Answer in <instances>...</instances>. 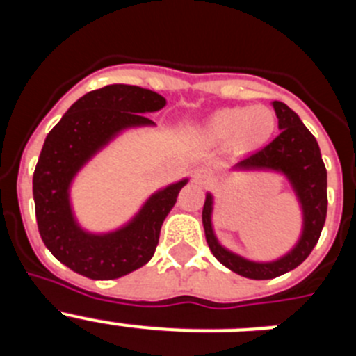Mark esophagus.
<instances>
[{
	"label": "esophagus",
	"mask_w": 356,
	"mask_h": 356,
	"mask_svg": "<svg viewBox=\"0 0 356 356\" xmlns=\"http://www.w3.org/2000/svg\"><path fill=\"white\" fill-rule=\"evenodd\" d=\"M193 180L197 185H207L210 181V172L207 169H196L193 175Z\"/></svg>",
	"instance_id": "obj_1"
}]
</instances>
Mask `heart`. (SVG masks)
Wrapping results in <instances>:
<instances>
[{
	"mask_svg": "<svg viewBox=\"0 0 356 356\" xmlns=\"http://www.w3.org/2000/svg\"><path fill=\"white\" fill-rule=\"evenodd\" d=\"M276 115L267 106H228L209 119L207 131L213 140H232L241 151H254L271 139Z\"/></svg>",
	"mask_w": 356,
	"mask_h": 356,
	"instance_id": "heart-1",
	"label": "heart"
}]
</instances>
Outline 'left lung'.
<instances>
[{"label": "left lung", "instance_id": "left-lung-1", "mask_svg": "<svg viewBox=\"0 0 356 356\" xmlns=\"http://www.w3.org/2000/svg\"><path fill=\"white\" fill-rule=\"evenodd\" d=\"M278 118V137L266 147L238 160L234 169H271L284 172L291 181L303 210V234L285 257L275 262H251L225 250L217 242L212 229V196L207 194L203 205V228L210 251L222 266L251 280H271L292 271L307 260L321 237L326 221L328 194H326V168L321 159V149L308 128L294 110L285 103L273 102Z\"/></svg>", "mask_w": 356, "mask_h": 356}]
</instances>
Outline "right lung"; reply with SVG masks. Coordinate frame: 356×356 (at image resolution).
<instances>
[{
    "label": "right lung",
    "instance_id": "obj_1",
    "mask_svg": "<svg viewBox=\"0 0 356 356\" xmlns=\"http://www.w3.org/2000/svg\"><path fill=\"white\" fill-rule=\"evenodd\" d=\"M165 106V97L135 85L90 90L48 134L33 172L39 234L58 262L90 280H114L143 267L155 254L163 219L187 180L155 193L127 226L87 234L74 221L69 187L76 172L119 131L155 124L144 114Z\"/></svg>",
    "mask_w": 356,
    "mask_h": 356
}]
</instances>
